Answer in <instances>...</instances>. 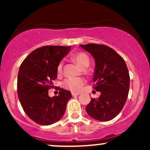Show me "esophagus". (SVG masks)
<instances>
[{"label": "esophagus", "instance_id": "34e87169", "mask_svg": "<svg viewBox=\"0 0 150 150\" xmlns=\"http://www.w3.org/2000/svg\"><path fill=\"white\" fill-rule=\"evenodd\" d=\"M79 95V93H74V92H72V96L73 97H77V96Z\"/></svg>", "mask_w": 150, "mask_h": 150}]
</instances>
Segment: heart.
<instances>
[{"instance_id": "heart-1", "label": "heart", "mask_w": 150, "mask_h": 150, "mask_svg": "<svg viewBox=\"0 0 150 150\" xmlns=\"http://www.w3.org/2000/svg\"><path fill=\"white\" fill-rule=\"evenodd\" d=\"M73 59L82 68H86L89 65V58L85 52H78L73 56ZM63 61H60L57 65L58 73H61L63 70ZM85 84V81L79 77H69L63 82V87L64 88L69 89L72 92H77L82 89V86Z\"/></svg>"}]
</instances>
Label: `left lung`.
I'll list each match as a JSON object with an SVG mask.
<instances>
[{
    "label": "left lung",
    "instance_id": "1",
    "mask_svg": "<svg viewBox=\"0 0 150 150\" xmlns=\"http://www.w3.org/2000/svg\"><path fill=\"white\" fill-rule=\"evenodd\" d=\"M80 46L94 58V89L101 92L97 99H91L86 111L94 119L108 121L121 111L126 102L130 87L128 68L123 58L107 46L94 44Z\"/></svg>",
    "mask_w": 150,
    "mask_h": 150
}]
</instances>
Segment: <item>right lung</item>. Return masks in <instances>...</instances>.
I'll list each match as a JSON object with an SVG mask.
<instances>
[{
  "mask_svg": "<svg viewBox=\"0 0 150 150\" xmlns=\"http://www.w3.org/2000/svg\"><path fill=\"white\" fill-rule=\"evenodd\" d=\"M70 46H45L30 53L20 67L18 94L24 111L35 123L49 125L61 118L71 92L59 88V95L50 97L49 89L57 78V65Z\"/></svg>",
  "mask_w": 150,
  "mask_h": 150,
  "instance_id": "right-lung-1",
  "label": "right lung"
}]
</instances>
